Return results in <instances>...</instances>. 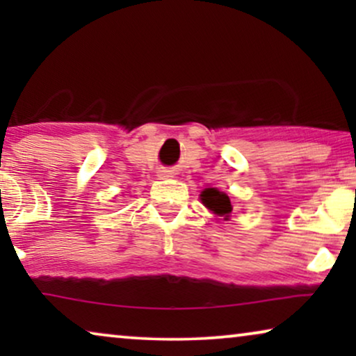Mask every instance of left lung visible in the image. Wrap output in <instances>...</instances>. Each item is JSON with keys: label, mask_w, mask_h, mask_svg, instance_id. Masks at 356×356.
I'll return each instance as SVG.
<instances>
[{"label": "left lung", "mask_w": 356, "mask_h": 356, "mask_svg": "<svg viewBox=\"0 0 356 356\" xmlns=\"http://www.w3.org/2000/svg\"><path fill=\"white\" fill-rule=\"evenodd\" d=\"M201 201L207 209H211L213 213L220 217H228L232 212L230 197L225 193L218 191L217 188H206L201 194Z\"/></svg>", "instance_id": "1"}]
</instances>
